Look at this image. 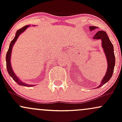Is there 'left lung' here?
<instances>
[{"label":"left lung","mask_w":122,"mask_h":122,"mask_svg":"<svg viewBox=\"0 0 122 122\" xmlns=\"http://www.w3.org/2000/svg\"><path fill=\"white\" fill-rule=\"evenodd\" d=\"M96 26H89V29L91 30H93L97 29ZM93 39L96 40H101L102 41V47L104 49V53L106 54L108 62V68L106 75L104 77L100 85L98 88L103 86L106 82L110 80L114 72L115 64V57L114 52V47L108 37L107 33L104 31H99L96 33L95 36L93 37Z\"/></svg>","instance_id":"1"}]
</instances>
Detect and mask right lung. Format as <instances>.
<instances>
[{"label": "right lung", "instance_id": "add662e5", "mask_svg": "<svg viewBox=\"0 0 122 122\" xmlns=\"http://www.w3.org/2000/svg\"><path fill=\"white\" fill-rule=\"evenodd\" d=\"M29 25H26V26H24V27H23L22 28H21V29H19V30L16 31L15 38L13 39V40H12L11 42L9 48H8V50L7 52V54H6V66H7V72L8 73V74L10 75V76L11 77L12 79H13L14 80L18 85H23V86H32L31 85H29L28 84H26L23 83V82H22L21 81H20L19 79H18V78L16 77V76H15L14 73L13 71H12L11 66V63H10L11 53L12 46L14 45V43L16 42V41L17 40L18 38L19 37V35H20L22 33H23V32L24 31L26 30L28 27H29Z\"/></svg>", "mask_w": 122, "mask_h": 122}]
</instances>
